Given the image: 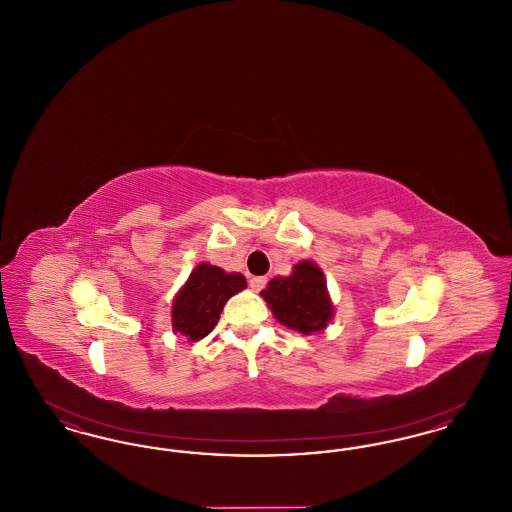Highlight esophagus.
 Returning <instances> with one entry per match:
<instances>
[{
	"instance_id": "1",
	"label": "esophagus",
	"mask_w": 512,
	"mask_h": 512,
	"mask_svg": "<svg viewBox=\"0 0 512 512\" xmlns=\"http://www.w3.org/2000/svg\"><path fill=\"white\" fill-rule=\"evenodd\" d=\"M265 284H267V278H265V276H255V278L249 280V286H251L253 292H261V290L265 288Z\"/></svg>"
}]
</instances>
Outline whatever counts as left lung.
Here are the masks:
<instances>
[{
  "mask_svg": "<svg viewBox=\"0 0 512 512\" xmlns=\"http://www.w3.org/2000/svg\"><path fill=\"white\" fill-rule=\"evenodd\" d=\"M261 297L280 324L303 336L322 332L336 313L324 272L311 259L293 265L290 276L272 278Z\"/></svg>",
  "mask_w": 512,
  "mask_h": 512,
  "instance_id": "1",
  "label": "left lung"
}]
</instances>
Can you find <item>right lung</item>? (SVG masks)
Listing matches in <instances>:
<instances>
[{
    "mask_svg": "<svg viewBox=\"0 0 512 512\" xmlns=\"http://www.w3.org/2000/svg\"><path fill=\"white\" fill-rule=\"evenodd\" d=\"M245 288L244 274L199 263L172 299V332L188 341L203 340L217 326L226 301Z\"/></svg>",
    "mask_w": 512,
    "mask_h": 512,
    "instance_id": "1",
    "label": "right lung"
}]
</instances>
